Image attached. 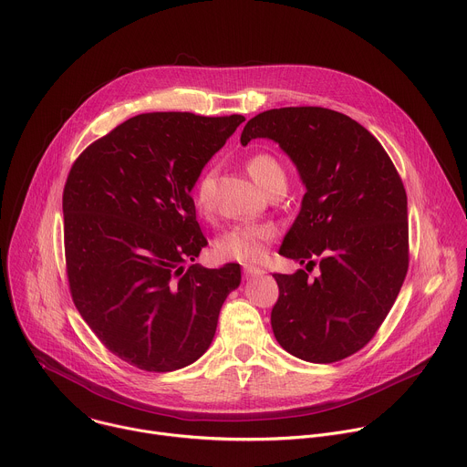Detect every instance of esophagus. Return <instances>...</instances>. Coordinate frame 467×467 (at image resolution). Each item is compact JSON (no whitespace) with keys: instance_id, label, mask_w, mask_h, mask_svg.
Returning <instances> with one entry per match:
<instances>
[{"instance_id":"34e87169","label":"esophagus","mask_w":467,"mask_h":467,"mask_svg":"<svg viewBox=\"0 0 467 467\" xmlns=\"http://www.w3.org/2000/svg\"><path fill=\"white\" fill-rule=\"evenodd\" d=\"M244 274H245V277H256V275H262L264 270H262V268H256V265L245 264V265H244Z\"/></svg>"}]
</instances>
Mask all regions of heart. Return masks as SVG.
<instances>
[{
  "instance_id": "heart-1",
  "label": "heart",
  "mask_w": 467,
  "mask_h": 467,
  "mask_svg": "<svg viewBox=\"0 0 467 467\" xmlns=\"http://www.w3.org/2000/svg\"><path fill=\"white\" fill-rule=\"evenodd\" d=\"M247 171L253 181L268 192L277 184L286 186V171L279 159L272 153H254L247 159ZM213 175L203 173L193 186V203L197 209L209 211L213 202ZM275 227L272 223H240L229 229L216 245V251L223 258L240 262H258L268 251L270 242L275 238Z\"/></svg>"
}]
</instances>
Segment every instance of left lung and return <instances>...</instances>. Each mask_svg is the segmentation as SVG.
Segmentation results:
<instances>
[{"label":"left lung","mask_w":467,"mask_h":467,"mask_svg":"<svg viewBox=\"0 0 467 467\" xmlns=\"http://www.w3.org/2000/svg\"><path fill=\"white\" fill-rule=\"evenodd\" d=\"M270 139L306 188L279 253L306 270L274 274L277 342L330 364L360 351L382 325L409 270L407 192L380 142L358 121L323 107L272 109L251 118L240 142Z\"/></svg>","instance_id":"1"}]
</instances>
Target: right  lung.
<instances>
[{
	"instance_id": "1",
	"label": "right lung",
	"mask_w": 467,
	"mask_h": 467,
	"mask_svg": "<svg viewBox=\"0 0 467 467\" xmlns=\"http://www.w3.org/2000/svg\"><path fill=\"white\" fill-rule=\"evenodd\" d=\"M245 118L139 114L90 144L62 193L72 299L99 342L146 371H175L216 335L240 264H184L207 245L190 195Z\"/></svg>"
}]
</instances>
